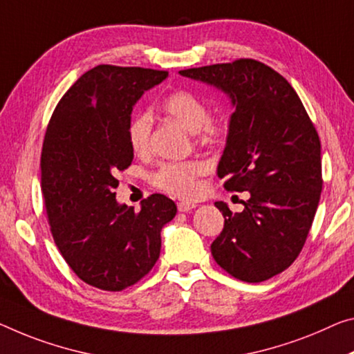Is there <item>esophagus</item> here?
Wrapping results in <instances>:
<instances>
[{
    "label": "esophagus",
    "mask_w": 354,
    "mask_h": 354,
    "mask_svg": "<svg viewBox=\"0 0 354 354\" xmlns=\"http://www.w3.org/2000/svg\"><path fill=\"white\" fill-rule=\"evenodd\" d=\"M194 207H195V205L189 203V201H179V203H178V211L179 212H189V211H192Z\"/></svg>",
    "instance_id": "esophagus-1"
}]
</instances>
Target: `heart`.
Segmentation results:
<instances>
[{
	"mask_svg": "<svg viewBox=\"0 0 354 354\" xmlns=\"http://www.w3.org/2000/svg\"><path fill=\"white\" fill-rule=\"evenodd\" d=\"M162 109L194 132L197 136V142L203 147H217L225 142L230 133V124L225 118H212L211 104L189 89H176L167 94L162 99ZM153 131L154 116L149 111H140L129 122V145L137 154L149 153ZM205 173L206 165L200 160L167 162L153 173L151 183L173 197L190 200L200 194V178Z\"/></svg>",
	"mask_w": 354,
	"mask_h": 354,
	"instance_id": "obj_1",
	"label": "heart"
}]
</instances>
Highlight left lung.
Here are the masks:
<instances>
[{"label":"left lung","mask_w":354,"mask_h":354,"mask_svg":"<svg viewBox=\"0 0 354 354\" xmlns=\"http://www.w3.org/2000/svg\"><path fill=\"white\" fill-rule=\"evenodd\" d=\"M179 74L221 88L236 109L217 175L230 192L250 197L239 214L217 201L225 222L211 254L243 282L277 276L301 254L318 207L323 178L317 129L293 86L257 59Z\"/></svg>","instance_id":"8db88e82"}]
</instances>
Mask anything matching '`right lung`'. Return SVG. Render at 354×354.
Listing matches in <instances>:
<instances>
[{
    "label": "right lung",
    "instance_id": "obj_1",
    "mask_svg": "<svg viewBox=\"0 0 354 354\" xmlns=\"http://www.w3.org/2000/svg\"><path fill=\"white\" fill-rule=\"evenodd\" d=\"M167 71L99 64L67 89L50 118L41 189L50 232L78 279L105 291L142 280L160 255V230L176 205L153 194L142 209L118 205V171L132 164V106Z\"/></svg>",
    "mask_w": 354,
    "mask_h": 354
}]
</instances>
